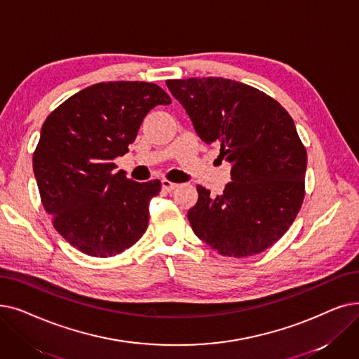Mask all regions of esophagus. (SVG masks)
I'll return each mask as SVG.
<instances>
[{
	"label": "esophagus",
	"mask_w": 359,
	"mask_h": 359,
	"mask_svg": "<svg viewBox=\"0 0 359 359\" xmlns=\"http://www.w3.org/2000/svg\"><path fill=\"white\" fill-rule=\"evenodd\" d=\"M161 184H163V189L165 191V192H171V191H175L176 188H177V183H173V182H170V180H167V179H164V180H161Z\"/></svg>",
	"instance_id": "1"
}]
</instances>
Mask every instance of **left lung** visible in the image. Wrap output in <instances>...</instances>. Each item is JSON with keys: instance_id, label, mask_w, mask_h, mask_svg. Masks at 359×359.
<instances>
[{"instance_id": "left-lung-1", "label": "left lung", "mask_w": 359, "mask_h": 359, "mask_svg": "<svg viewBox=\"0 0 359 359\" xmlns=\"http://www.w3.org/2000/svg\"><path fill=\"white\" fill-rule=\"evenodd\" d=\"M202 141L231 164L222 195L198 186L188 211L195 235L224 257H252L273 246L298 215L305 196L306 149L293 118L259 89L224 77L165 82Z\"/></svg>"}]
</instances>
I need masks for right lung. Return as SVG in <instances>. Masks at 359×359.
I'll use <instances>...</instances> for the list:
<instances>
[{
	"mask_svg": "<svg viewBox=\"0 0 359 359\" xmlns=\"http://www.w3.org/2000/svg\"><path fill=\"white\" fill-rule=\"evenodd\" d=\"M171 98L158 85L101 82L79 90L46 117L34 152V171L54 229L81 252L108 258L142 238L149 199L160 180L137 183L114 171L144 117Z\"/></svg>",
	"mask_w": 359,
	"mask_h": 359,
	"instance_id": "add662e5",
	"label": "right lung"
}]
</instances>
